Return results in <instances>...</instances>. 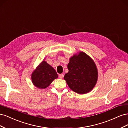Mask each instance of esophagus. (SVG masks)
Returning <instances> with one entry per match:
<instances>
[{"label":"esophagus","mask_w":128,"mask_h":128,"mask_svg":"<svg viewBox=\"0 0 128 128\" xmlns=\"http://www.w3.org/2000/svg\"><path fill=\"white\" fill-rule=\"evenodd\" d=\"M63 76H64V75H63V74H59V78H62Z\"/></svg>","instance_id":"34e87169"}]
</instances>
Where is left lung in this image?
I'll list each match as a JSON object with an SVG mask.
<instances>
[{
	"instance_id": "1",
	"label": "left lung",
	"mask_w": 128,
	"mask_h": 128,
	"mask_svg": "<svg viewBox=\"0 0 128 128\" xmlns=\"http://www.w3.org/2000/svg\"><path fill=\"white\" fill-rule=\"evenodd\" d=\"M68 72L64 79L70 89L77 94H85L94 88L98 79L96 66L86 53L74 55L68 64Z\"/></svg>"
}]
</instances>
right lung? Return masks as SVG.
I'll use <instances>...</instances> for the list:
<instances>
[{"label":"right lung","instance_id":"obj_1","mask_svg":"<svg viewBox=\"0 0 128 128\" xmlns=\"http://www.w3.org/2000/svg\"><path fill=\"white\" fill-rule=\"evenodd\" d=\"M58 77L55 69L43 61L32 72V79L34 86L39 88H45Z\"/></svg>","mask_w":128,"mask_h":128}]
</instances>
